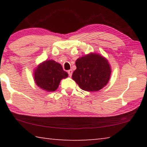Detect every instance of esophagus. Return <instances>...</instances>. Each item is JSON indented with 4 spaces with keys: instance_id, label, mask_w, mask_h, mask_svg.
I'll use <instances>...</instances> for the list:
<instances>
[{
    "instance_id": "obj_1",
    "label": "esophagus",
    "mask_w": 147,
    "mask_h": 147,
    "mask_svg": "<svg viewBox=\"0 0 147 147\" xmlns=\"http://www.w3.org/2000/svg\"><path fill=\"white\" fill-rule=\"evenodd\" d=\"M68 74H69V76H72V74H73V70H69L68 71Z\"/></svg>"
}]
</instances>
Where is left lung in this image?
Instances as JSON below:
<instances>
[{
    "instance_id": "1",
    "label": "left lung",
    "mask_w": 147,
    "mask_h": 147,
    "mask_svg": "<svg viewBox=\"0 0 147 147\" xmlns=\"http://www.w3.org/2000/svg\"><path fill=\"white\" fill-rule=\"evenodd\" d=\"M76 69L72 78L82 90L98 91L106 86L110 78L111 69L106 58L91 53L78 58Z\"/></svg>"
}]
</instances>
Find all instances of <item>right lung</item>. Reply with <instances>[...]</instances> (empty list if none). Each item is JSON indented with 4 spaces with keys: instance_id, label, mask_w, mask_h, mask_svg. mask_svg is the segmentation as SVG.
I'll return each instance as SVG.
<instances>
[{
    "instance_id": "1",
    "label": "right lung",
    "mask_w": 147,
    "mask_h": 147,
    "mask_svg": "<svg viewBox=\"0 0 147 147\" xmlns=\"http://www.w3.org/2000/svg\"><path fill=\"white\" fill-rule=\"evenodd\" d=\"M68 77L61 64L53 59L39 63L34 71L35 83L39 88L47 92L55 91L62 79Z\"/></svg>"
}]
</instances>
